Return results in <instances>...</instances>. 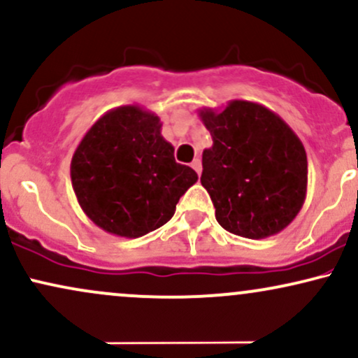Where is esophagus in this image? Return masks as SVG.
<instances>
[{"label":"esophagus","instance_id":"obj_1","mask_svg":"<svg viewBox=\"0 0 358 358\" xmlns=\"http://www.w3.org/2000/svg\"><path fill=\"white\" fill-rule=\"evenodd\" d=\"M192 168L196 171V175H200V173H202V162H200L199 158L193 159V162H192Z\"/></svg>","mask_w":358,"mask_h":358}]
</instances>
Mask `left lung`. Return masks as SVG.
Segmentation results:
<instances>
[{
    "mask_svg": "<svg viewBox=\"0 0 358 358\" xmlns=\"http://www.w3.org/2000/svg\"><path fill=\"white\" fill-rule=\"evenodd\" d=\"M212 134L202 155V182L225 231L264 239L286 229L306 199L303 143L276 113L250 101L199 109Z\"/></svg>",
    "mask_w": 358,
    "mask_h": 358,
    "instance_id": "1",
    "label": "left lung"
}]
</instances>
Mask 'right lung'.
Listing matches in <instances>:
<instances>
[{"instance_id": "add662e5", "label": "right lung", "mask_w": 358, "mask_h": 358, "mask_svg": "<svg viewBox=\"0 0 358 358\" xmlns=\"http://www.w3.org/2000/svg\"><path fill=\"white\" fill-rule=\"evenodd\" d=\"M173 153L156 114L139 106L108 110L72 156L77 202L97 227L114 236L136 239L156 231L199 180Z\"/></svg>"}]
</instances>
